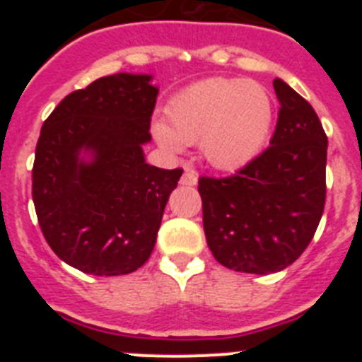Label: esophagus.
Returning a JSON list of instances; mask_svg holds the SVG:
<instances>
[{
	"label": "esophagus",
	"instance_id": "esophagus-1",
	"mask_svg": "<svg viewBox=\"0 0 362 362\" xmlns=\"http://www.w3.org/2000/svg\"><path fill=\"white\" fill-rule=\"evenodd\" d=\"M179 183L185 185V187H194V185H197V174L187 170L181 175V181H179Z\"/></svg>",
	"mask_w": 362,
	"mask_h": 362
}]
</instances>
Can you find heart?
<instances>
[{
	"label": "heart",
	"instance_id": "obj_1",
	"mask_svg": "<svg viewBox=\"0 0 362 362\" xmlns=\"http://www.w3.org/2000/svg\"><path fill=\"white\" fill-rule=\"evenodd\" d=\"M153 123V136L172 153L199 141L204 161L219 170L246 165L263 150L272 124L274 101L267 86L252 79L212 78L188 86Z\"/></svg>",
	"mask_w": 362,
	"mask_h": 362
}]
</instances>
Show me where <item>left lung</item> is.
<instances>
[{"instance_id":"left-lung-1","label":"left lung","mask_w":362,"mask_h":362,"mask_svg":"<svg viewBox=\"0 0 362 362\" xmlns=\"http://www.w3.org/2000/svg\"><path fill=\"white\" fill-rule=\"evenodd\" d=\"M279 117L270 146L230 177H199L209 248L223 267L267 276L296 261L325 210L328 139L317 114L274 79Z\"/></svg>"}]
</instances>
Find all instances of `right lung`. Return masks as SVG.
<instances>
[{
  "instance_id": "obj_1",
  "label": "right lung",
  "mask_w": 362,
  "mask_h": 362,
  "mask_svg": "<svg viewBox=\"0 0 362 362\" xmlns=\"http://www.w3.org/2000/svg\"><path fill=\"white\" fill-rule=\"evenodd\" d=\"M119 72L66 95L41 129L32 199L57 257L92 276L146 263L163 212L183 174L145 161L159 88Z\"/></svg>"
}]
</instances>
